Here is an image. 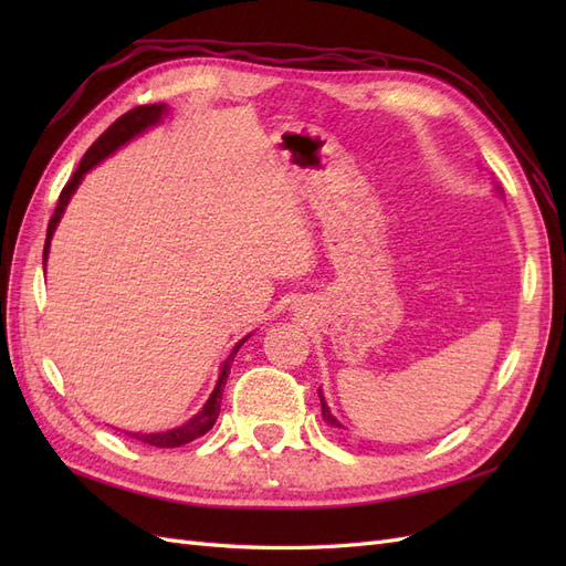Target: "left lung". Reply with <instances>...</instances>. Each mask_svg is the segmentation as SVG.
<instances>
[{
    "label": "left lung",
    "mask_w": 566,
    "mask_h": 566,
    "mask_svg": "<svg viewBox=\"0 0 566 566\" xmlns=\"http://www.w3.org/2000/svg\"><path fill=\"white\" fill-rule=\"evenodd\" d=\"M495 191L503 193V191H501V186H495ZM318 399H321V413H323V420L328 422L331 427H342V422L331 413V408H328V403H325V397H323V391H321V389H318ZM342 430H345V427H342Z\"/></svg>",
    "instance_id": "left-lung-1"
}]
</instances>
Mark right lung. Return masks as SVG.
Here are the masks:
<instances>
[{
	"mask_svg": "<svg viewBox=\"0 0 566 566\" xmlns=\"http://www.w3.org/2000/svg\"><path fill=\"white\" fill-rule=\"evenodd\" d=\"M169 113L167 104H153V106H139L134 108L129 113H125L119 119H115V123L98 136V139L94 142V146L84 153V158L80 163V167L75 169V175L71 177V181L65 184V188L59 196V202H56V210H54V217H51L49 221V229H46V241H44V256H42V264L46 266V260H49V248H51V238H54V231L59 227V221L67 208V202H71V198L75 196L77 186L82 184L84 175L90 172V169H94L98 163H104L108 156H113V153L117 148H123L125 144H129L132 139H136V136H142L146 129L160 125V119ZM252 335V333H250ZM245 335L241 342H235V347L231 349L229 358L224 364H221V370H219V380L210 394V399L205 401V406L198 410V413L186 420L184 424L175 427V430H165V432H150V434H144V432H127L129 437L139 439L144 443H150V447H158V449H177V447H184V443L193 441L198 437H202L205 432L212 430V424L217 422V416L221 410V391H224V385H227V378L231 373V364H233V356L238 354V349H241L248 337Z\"/></svg>",
	"mask_w": 566,
	"mask_h": 566,
	"instance_id": "obj_1",
	"label": "right lung"
}]
</instances>
